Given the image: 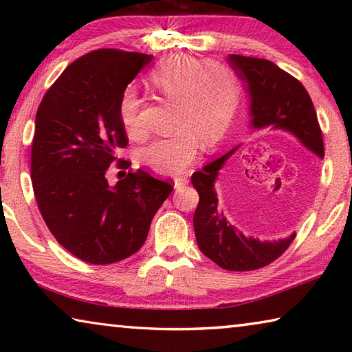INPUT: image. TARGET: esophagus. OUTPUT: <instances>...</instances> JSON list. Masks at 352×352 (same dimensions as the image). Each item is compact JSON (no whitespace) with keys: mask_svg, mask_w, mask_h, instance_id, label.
<instances>
[{"mask_svg":"<svg viewBox=\"0 0 352 352\" xmlns=\"http://www.w3.org/2000/svg\"><path fill=\"white\" fill-rule=\"evenodd\" d=\"M184 184H188V178L186 177H177L174 180V186L175 189H180Z\"/></svg>","mask_w":352,"mask_h":352,"instance_id":"34e87169","label":"esophagus"}]
</instances>
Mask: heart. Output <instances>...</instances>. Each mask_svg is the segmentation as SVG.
<instances>
[{"label": "heart", "mask_w": 352, "mask_h": 352, "mask_svg": "<svg viewBox=\"0 0 352 352\" xmlns=\"http://www.w3.org/2000/svg\"><path fill=\"white\" fill-rule=\"evenodd\" d=\"M148 82L160 94L177 102L174 129L169 138H158L141 148L140 162L158 175H177L194 163L201 146L223 138L241 100L239 82L228 68L197 58L175 56L157 65ZM142 100L135 88H127L119 102V116L133 138L144 135Z\"/></svg>", "instance_id": "heart-1"}]
</instances>
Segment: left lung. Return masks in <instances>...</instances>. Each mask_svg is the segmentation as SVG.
I'll list each match as a JSON object with an SVG mask.
<instances>
[{"label":"left lung","mask_w":352,"mask_h":352,"mask_svg":"<svg viewBox=\"0 0 352 352\" xmlns=\"http://www.w3.org/2000/svg\"><path fill=\"white\" fill-rule=\"evenodd\" d=\"M228 63L247 83L250 94V115L253 129H281L296 136L302 146L318 158L324 157L323 135L312 99L294 76L285 73L265 58L230 54ZM236 148L204 166L190 177L199 192V205L194 212V231L200 252L231 272L258 270L278 259L289 248L295 233L285 239L261 242L245 237L234 225L226 222L219 211L214 184Z\"/></svg>","instance_id":"8db88e82"}]
</instances>
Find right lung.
I'll list each match as a JSON object with an SVG mask.
<instances>
[{"mask_svg": "<svg viewBox=\"0 0 352 352\" xmlns=\"http://www.w3.org/2000/svg\"><path fill=\"white\" fill-rule=\"evenodd\" d=\"M152 58L119 50L88 52L58 76L35 116L31 178L41 217L63 248L90 264L138 252L174 189L141 169L115 186L105 178L129 142L119 116L122 93Z\"/></svg>", "mask_w": 352, "mask_h": 352, "instance_id": "obj_1", "label": "right lung"}]
</instances>
